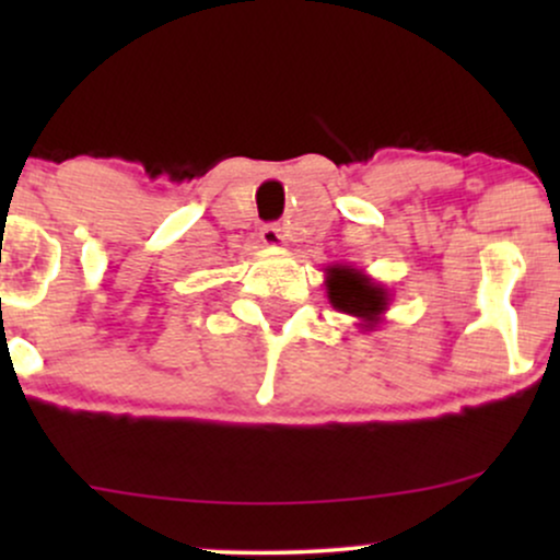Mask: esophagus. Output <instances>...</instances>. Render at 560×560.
Here are the masks:
<instances>
[{"label":"esophagus","mask_w":560,"mask_h":560,"mask_svg":"<svg viewBox=\"0 0 560 560\" xmlns=\"http://www.w3.org/2000/svg\"><path fill=\"white\" fill-rule=\"evenodd\" d=\"M260 240H262V244H266V247H271V249H284L287 247L284 229L276 226V223H268V226L260 229Z\"/></svg>","instance_id":"1"}]
</instances>
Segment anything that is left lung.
Returning a JSON list of instances; mask_svg holds the SVG:
<instances>
[{
  "instance_id": "8db88e82",
  "label": "left lung",
  "mask_w": 560,
  "mask_h": 560,
  "mask_svg": "<svg viewBox=\"0 0 560 560\" xmlns=\"http://www.w3.org/2000/svg\"><path fill=\"white\" fill-rule=\"evenodd\" d=\"M326 298L339 313L361 320L363 331H374L384 320V313L389 311V289L363 273L361 268L337 266L326 268Z\"/></svg>"
}]
</instances>
